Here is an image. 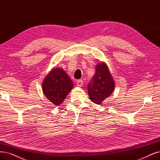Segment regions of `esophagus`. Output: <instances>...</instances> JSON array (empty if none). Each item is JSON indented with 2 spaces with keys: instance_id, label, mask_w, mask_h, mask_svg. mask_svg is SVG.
<instances>
[{
  "instance_id": "obj_1",
  "label": "esophagus",
  "mask_w": 160,
  "mask_h": 160,
  "mask_svg": "<svg viewBox=\"0 0 160 160\" xmlns=\"http://www.w3.org/2000/svg\"><path fill=\"white\" fill-rule=\"evenodd\" d=\"M76 84L78 87H82V85H83V81H82V80H81V79L78 80Z\"/></svg>"
}]
</instances>
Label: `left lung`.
Wrapping results in <instances>:
<instances>
[{
  "label": "left lung",
  "instance_id": "8db88e82",
  "mask_svg": "<svg viewBox=\"0 0 160 160\" xmlns=\"http://www.w3.org/2000/svg\"><path fill=\"white\" fill-rule=\"evenodd\" d=\"M88 93L91 100L100 104L112 94L114 82L106 64L99 63L96 66L95 74L88 84Z\"/></svg>",
  "mask_w": 160,
  "mask_h": 160
}]
</instances>
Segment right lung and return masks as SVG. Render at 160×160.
<instances>
[{"label":"right lung","instance_id":"1","mask_svg":"<svg viewBox=\"0 0 160 160\" xmlns=\"http://www.w3.org/2000/svg\"><path fill=\"white\" fill-rule=\"evenodd\" d=\"M73 87L64 70L59 68L52 69L46 76L42 84V89L46 97L55 105L62 104Z\"/></svg>","mask_w":160,"mask_h":160}]
</instances>
